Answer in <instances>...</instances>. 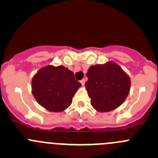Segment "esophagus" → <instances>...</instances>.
<instances>
[{
	"instance_id": "obj_1",
	"label": "esophagus",
	"mask_w": 158,
	"mask_h": 158,
	"mask_svg": "<svg viewBox=\"0 0 158 158\" xmlns=\"http://www.w3.org/2000/svg\"><path fill=\"white\" fill-rule=\"evenodd\" d=\"M80 82H81V84H82V85H84V84H85V79H82V80L80 81Z\"/></svg>"
}]
</instances>
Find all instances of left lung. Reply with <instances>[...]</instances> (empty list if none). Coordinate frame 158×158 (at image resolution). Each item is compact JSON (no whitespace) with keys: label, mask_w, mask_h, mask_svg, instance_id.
Returning a JSON list of instances; mask_svg holds the SVG:
<instances>
[{"label":"left lung","mask_w":158,"mask_h":158,"mask_svg":"<svg viewBox=\"0 0 158 158\" xmlns=\"http://www.w3.org/2000/svg\"><path fill=\"white\" fill-rule=\"evenodd\" d=\"M85 82L91 105L100 112L112 111L125 102L131 88L130 78L116 63L89 67Z\"/></svg>","instance_id":"left-lung-1"}]
</instances>
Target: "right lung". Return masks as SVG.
<instances>
[{
  "mask_svg": "<svg viewBox=\"0 0 158 158\" xmlns=\"http://www.w3.org/2000/svg\"><path fill=\"white\" fill-rule=\"evenodd\" d=\"M81 83L74 73L63 66H47L32 79V93L36 102L48 111L60 112L71 105Z\"/></svg>",
  "mask_w": 158,
  "mask_h": 158,
  "instance_id": "add662e5",
  "label": "right lung"
}]
</instances>
